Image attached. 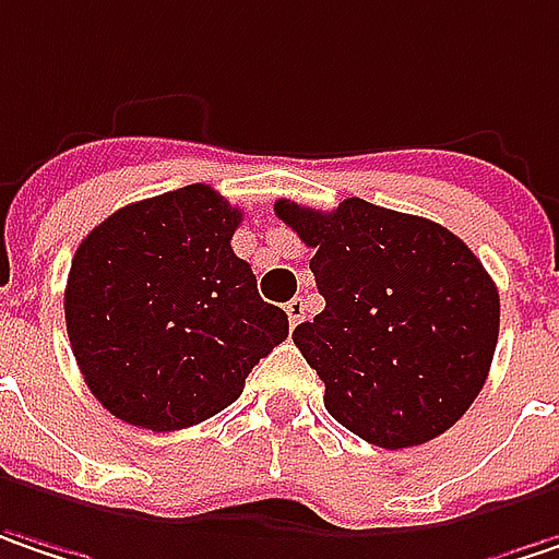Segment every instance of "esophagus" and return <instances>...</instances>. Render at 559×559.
Returning a JSON list of instances; mask_svg holds the SVG:
<instances>
[{"label": "esophagus", "instance_id": "34e87169", "mask_svg": "<svg viewBox=\"0 0 559 559\" xmlns=\"http://www.w3.org/2000/svg\"><path fill=\"white\" fill-rule=\"evenodd\" d=\"M284 312H287V319H290V325L297 329L300 325V319H304V312H307V307H304V300L300 297H294L287 307H284Z\"/></svg>", "mask_w": 559, "mask_h": 559}]
</instances>
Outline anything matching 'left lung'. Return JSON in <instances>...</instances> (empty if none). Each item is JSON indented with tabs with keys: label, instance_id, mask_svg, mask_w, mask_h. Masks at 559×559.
<instances>
[{
	"label": "left lung",
	"instance_id": "obj_1",
	"mask_svg": "<svg viewBox=\"0 0 559 559\" xmlns=\"http://www.w3.org/2000/svg\"><path fill=\"white\" fill-rule=\"evenodd\" d=\"M275 214L316 249L325 310L294 345L325 382V411L379 449L445 433L472 408L500 335V294L443 224L345 199L332 212L290 199Z\"/></svg>",
	"mask_w": 559,
	"mask_h": 559
}]
</instances>
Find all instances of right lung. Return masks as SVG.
<instances>
[{"mask_svg":"<svg viewBox=\"0 0 559 559\" xmlns=\"http://www.w3.org/2000/svg\"><path fill=\"white\" fill-rule=\"evenodd\" d=\"M243 214L192 182L132 202L84 237L66 329L91 395L119 420L170 433L234 405L287 338L230 237Z\"/></svg>","mask_w":559,"mask_h":559,"instance_id":"right-lung-1","label":"right lung"}]
</instances>
